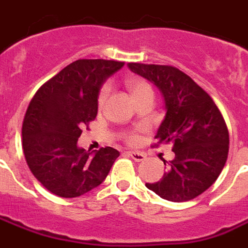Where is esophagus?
I'll use <instances>...</instances> for the list:
<instances>
[{
  "label": "esophagus",
  "mask_w": 248,
  "mask_h": 248,
  "mask_svg": "<svg viewBox=\"0 0 248 248\" xmlns=\"http://www.w3.org/2000/svg\"><path fill=\"white\" fill-rule=\"evenodd\" d=\"M128 155L134 159L135 162H142V160L145 159V154L139 152H128Z\"/></svg>",
  "instance_id": "esophagus-1"
}]
</instances>
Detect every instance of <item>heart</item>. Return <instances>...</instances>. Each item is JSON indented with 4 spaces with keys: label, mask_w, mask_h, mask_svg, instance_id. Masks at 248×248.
<instances>
[{
    "label": "heart",
    "mask_w": 248,
    "mask_h": 248,
    "mask_svg": "<svg viewBox=\"0 0 248 248\" xmlns=\"http://www.w3.org/2000/svg\"><path fill=\"white\" fill-rule=\"evenodd\" d=\"M126 85H127L131 95L134 96L135 100H138L139 98H141V96L145 95L146 93L153 92L152 86L149 85L145 80H141V78H128L127 81H126ZM108 95H109V88L107 85H104L103 88L100 89L99 95H98V106H99V108H102V107L106 104ZM136 141H138V136H136V135H130V136H128V142L135 144Z\"/></svg>",
    "instance_id": "heart-1"
}]
</instances>
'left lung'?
<instances>
[{"mask_svg":"<svg viewBox=\"0 0 248 248\" xmlns=\"http://www.w3.org/2000/svg\"><path fill=\"white\" fill-rule=\"evenodd\" d=\"M132 72L154 82L166 104V117L155 135L156 144H172L174 159L164 162L162 180L146 183L164 200L195 199L217 181L228 158L229 134L211 96L185 72L167 65L130 62Z\"/></svg>","mask_w":248,"mask_h":248,"instance_id":"1","label":"left lung"}]
</instances>
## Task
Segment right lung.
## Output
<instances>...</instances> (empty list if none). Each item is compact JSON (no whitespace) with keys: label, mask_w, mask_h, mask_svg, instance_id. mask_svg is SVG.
<instances>
[{"label":"right lung","mask_w":248,"mask_h":248,"mask_svg":"<svg viewBox=\"0 0 248 248\" xmlns=\"http://www.w3.org/2000/svg\"><path fill=\"white\" fill-rule=\"evenodd\" d=\"M124 62L78 60L40 86L30 100L23 122V149L34 177L60 197H78L106 180L116 149L100 148L92 155L78 148L82 128L98 113L103 82Z\"/></svg>","instance_id":"1"}]
</instances>
